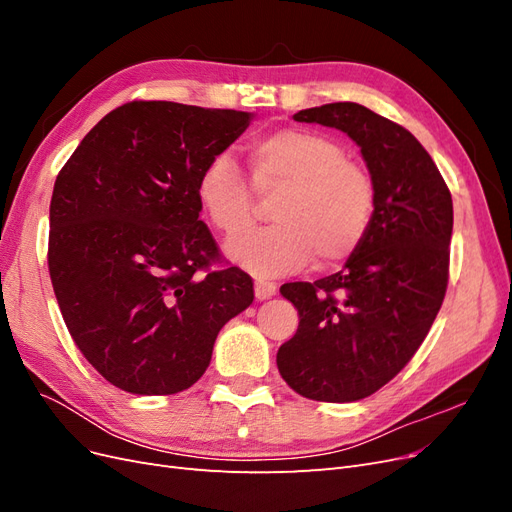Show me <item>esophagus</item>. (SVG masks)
Segmentation results:
<instances>
[{
    "instance_id": "34e87169",
    "label": "esophagus",
    "mask_w": 512,
    "mask_h": 512,
    "mask_svg": "<svg viewBox=\"0 0 512 512\" xmlns=\"http://www.w3.org/2000/svg\"><path fill=\"white\" fill-rule=\"evenodd\" d=\"M275 290H277V286L273 282H265V280H256L254 282V294H256L258 301L271 299L273 294H275Z\"/></svg>"
}]
</instances>
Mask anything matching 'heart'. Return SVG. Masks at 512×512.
<instances>
[{
  "mask_svg": "<svg viewBox=\"0 0 512 512\" xmlns=\"http://www.w3.org/2000/svg\"><path fill=\"white\" fill-rule=\"evenodd\" d=\"M252 185L275 198L273 226L226 243V254L258 277L297 273L316 258L333 267L365 241L376 211V185L346 147L316 130L284 128L247 147ZM196 200L224 235H239L254 218V196L226 156L211 158L196 179Z\"/></svg>",
  "mask_w": 512,
  "mask_h": 512,
  "instance_id": "obj_1",
  "label": "heart"
}]
</instances>
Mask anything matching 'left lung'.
I'll list each match as a JSON object with an SVG mask.
<instances>
[{
  "label": "left lung",
  "instance_id": "1",
  "mask_svg": "<svg viewBox=\"0 0 512 512\" xmlns=\"http://www.w3.org/2000/svg\"><path fill=\"white\" fill-rule=\"evenodd\" d=\"M294 121L342 130L376 185L365 241L342 271L280 288L299 329L277 369L307 399L348 404L393 380L423 344L448 284L453 198L423 145L356 102L305 108Z\"/></svg>",
  "mask_w": 512,
  "mask_h": 512
}]
</instances>
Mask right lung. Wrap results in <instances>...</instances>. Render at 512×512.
Listing matches in <instances>:
<instances>
[{
  "instance_id": "add662e5",
  "label": "right lung",
  "mask_w": 512,
  "mask_h": 512,
  "mask_svg": "<svg viewBox=\"0 0 512 512\" xmlns=\"http://www.w3.org/2000/svg\"><path fill=\"white\" fill-rule=\"evenodd\" d=\"M254 113L128 102L102 117L57 175L49 271L74 344L117 389L173 395L211 363L224 324L254 301L198 220L196 179Z\"/></svg>"
}]
</instances>
